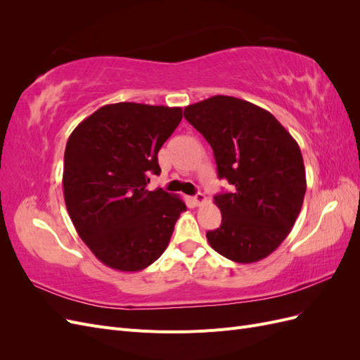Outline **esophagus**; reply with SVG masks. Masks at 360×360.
<instances>
[{"instance_id": "34e87169", "label": "esophagus", "mask_w": 360, "mask_h": 360, "mask_svg": "<svg viewBox=\"0 0 360 360\" xmlns=\"http://www.w3.org/2000/svg\"><path fill=\"white\" fill-rule=\"evenodd\" d=\"M192 200H193L195 205H201L202 202H205V200H207V198H205V195H204V193H201V192H200V193L195 195V197H193Z\"/></svg>"}]
</instances>
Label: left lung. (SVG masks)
I'll use <instances>...</instances> for the list:
<instances>
[{
	"label": "left lung",
	"instance_id": "left-lung-1",
	"mask_svg": "<svg viewBox=\"0 0 360 360\" xmlns=\"http://www.w3.org/2000/svg\"><path fill=\"white\" fill-rule=\"evenodd\" d=\"M210 144L217 177L233 184L214 197L222 213L207 240L236 263H255L285 240L300 213L307 176L299 144L269 111L231 96L184 108Z\"/></svg>",
	"mask_w": 360,
	"mask_h": 360
}]
</instances>
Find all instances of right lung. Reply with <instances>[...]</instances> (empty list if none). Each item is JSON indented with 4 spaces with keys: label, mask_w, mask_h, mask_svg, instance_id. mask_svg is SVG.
Listing matches in <instances>:
<instances>
[{
    "label": "right lung",
    "mask_w": 360,
    "mask_h": 360,
    "mask_svg": "<svg viewBox=\"0 0 360 360\" xmlns=\"http://www.w3.org/2000/svg\"><path fill=\"white\" fill-rule=\"evenodd\" d=\"M183 118L181 108L120 102L99 108L69 136L63 189L70 219L97 259L122 271L153 264L186 204L163 189L158 153Z\"/></svg>",
    "instance_id": "add662e5"
}]
</instances>
